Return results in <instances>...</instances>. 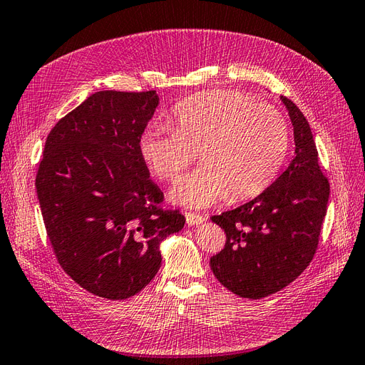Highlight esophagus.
Listing matches in <instances>:
<instances>
[{
  "label": "esophagus",
  "instance_id": "esophagus-1",
  "mask_svg": "<svg viewBox=\"0 0 365 365\" xmlns=\"http://www.w3.org/2000/svg\"><path fill=\"white\" fill-rule=\"evenodd\" d=\"M184 216H185L187 224H189L190 227H193V225H200V224H202L204 220H205V216H202V215H196V213H190V212H185V213H184Z\"/></svg>",
  "mask_w": 365,
  "mask_h": 365
}]
</instances>
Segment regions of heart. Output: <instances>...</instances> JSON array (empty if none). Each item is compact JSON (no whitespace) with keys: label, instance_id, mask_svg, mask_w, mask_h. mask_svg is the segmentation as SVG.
Segmentation results:
<instances>
[{"label":"heart","instance_id":"b5f03b06","mask_svg":"<svg viewBox=\"0 0 365 365\" xmlns=\"http://www.w3.org/2000/svg\"><path fill=\"white\" fill-rule=\"evenodd\" d=\"M172 129L148 128L140 153L152 173L175 181L196 160L201 168L182 176L170 200L207 207L230 195L244 201L263 193L289 149V126L279 109L235 91H210L175 108Z\"/></svg>","mask_w":365,"mask_h":365}]
</instances>
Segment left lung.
<instances>
[{
    "label": "left lung",
    "mask_w": 365,
    "mask_h": 365,
    "mask_svg": "<svg viewBox=\"0 0 365 365\" xmlns=\"http://www.w3.org/2000/svg\"><path fill=\"white\" fill-rule=\"evenodd\" d=\"M294 126L291 164L252 201L212 220L225 231L224 250L210 259L215 277L233 294L259 300L286 288L314 259L329 201L311 126L280 97Z\"/></svg>",
    "instance_id": "obj_1"
}]
</instances>
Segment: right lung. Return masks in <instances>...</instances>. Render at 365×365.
<instances>
[{"instance_id":"add662e5","label":"right lung","mask_w":365,"mask_h":365,"mask_svg":"<svg viewBox=\"0 0 365 365\" xmlns=\"http://www.w3.org/2000/svg\"><path fill=\"white\" fill-rule=\"evenodd\" d=\"M157 91L91 94L47 137L36 175L43 224L62 269L108 300L138 294L161 267V242L185 217L160 207L140 138Z\"/></svg>"}]
</instances>
